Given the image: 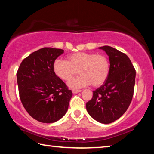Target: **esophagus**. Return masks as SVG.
Wrapping results in <instances>:
<instances>
[{
    "label": "esophagus",
    "instance_id": "obj_1",
    "mask_svg": "<svg viewBox=\"0 0 154 154\" xmlns=\"http://www.w3.org/2000/svg\"><path fill=\"white\" fill-rule=\"evenodd\" d=\"M81 92H82V90H72V92L73 94H77V93Z\"/></svg>",
    "mask_w": 154,
    "mask_h": 154
}]
</instances>
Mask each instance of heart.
Here are the masks:
<instances>
[{
	"label": "heart",
	"instance_id": "b5f03b06",
	"mask_svg": "<svg viewBox=\"0 0 154 154\" xmlns=\"http://www.w3.org/2000/svg\"><path fill=\"white\" fill-rule=\"evenodd\" d=\"M109 60L103 54L77 52L68 56L66 60L57 59L54 62V73L64 81L71 80L78 72L79 76L72 79L68 85L72 89L92 84L97 87L105 82L109 72Z\"/></svg>",
	"mask_w": 154,
	"mask_h": 154
}]
</instances>
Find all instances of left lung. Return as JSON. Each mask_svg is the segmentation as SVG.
I'll use <instances>...</instances> for the list:
<instances>
[{
  "mask_svg": "<svg viewBox=\"0 0 154 154\" xmlns=\"http://www.w3.org/2000/svg\"><path fill=\"white\" fill-rule=\"evenodd\" d=\"M98 48L109 56V72L104 84L93 91L86 109L93 119L107 124L119 119L128 108L133 96L136 71L125 54L107 45Z\"/></svg>",
  "mask_w": 154,
  "mask_h": 154,
  "instance_id": "obj_1",
  "label": "left lung"
}]
</instances>
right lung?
I'll list each match as a JSON object with an SVG mask.
<instances>
[{"label":"right lung","instance_id":"right-lung-1","mask_svg":"<svg viewBox=\"0 0 154 154\" xmlns=\"http://www.w3.org/2000/svg\"><path fill=\"white\" fill-rule=\"evenodd\" d=\"M61 49L44 48L33 52L20 64L17 82L20 100L30 116L43 123H54L67 112L72 96L54 73V62Z\"/></svg>","mask_w":154,"mask_h":154}]
</instances>
